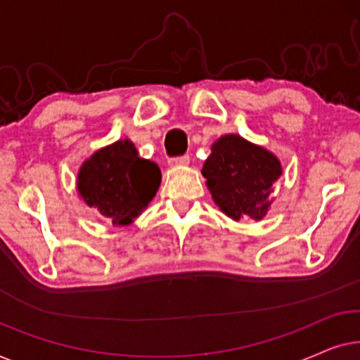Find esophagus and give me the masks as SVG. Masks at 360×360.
Wrapping results in <instances>:
<instances>
[{"instance_id": "1", "label": "esophagus", "mask_w": 360, "mask_h": 360, "mask_svg": "<svg viewBox=\"0 0 360 360\" xmlns=\"http://www.w3.org/2000/svg\"><path fill=\"white\" fill-rule=\"evenodd\" d=\"M190 164V157L188 155H179V157H172L169 160L170 167H184Z\"/></svg>"}]
</instances>
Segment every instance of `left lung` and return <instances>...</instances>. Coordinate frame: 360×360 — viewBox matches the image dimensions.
<instances>
[{
	"label": "left lung",
	"instance_id": "left-lung-1",
	"mask_svg": "<svg viewBox=\"0 0 360 360\" xmlns=\"http://www.w3.org/2000/svg\"><path fill=\"white\" fill-rule=\"evenodd\" d=\"M201 174L214 203L233 219H262L270 206L274 184L282 175L277 157L240 136L214 142Z\"/></svg>",
	"mask_w": 360,
	"mask_h": 360
}]
</instances>
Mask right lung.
Masks as SVG:
<instances>
[{
  "mask_svg": "<svg viewBox=\"0 0 360 360\" xmlns=\"http://www.w3.org/2000/svg\"><path fill=\"white\" fill-rule=\"evenodd\" d=\"M160 176L157 164L141 159L131 141H117L83 164L78 191L112 224L126 226L154 198Z\"/></svg>",
  "mask_w": 360,
  "mask_h": 360,
  "instance_id": "add662e5",
  "label": "right lung"
}]
</instances>
